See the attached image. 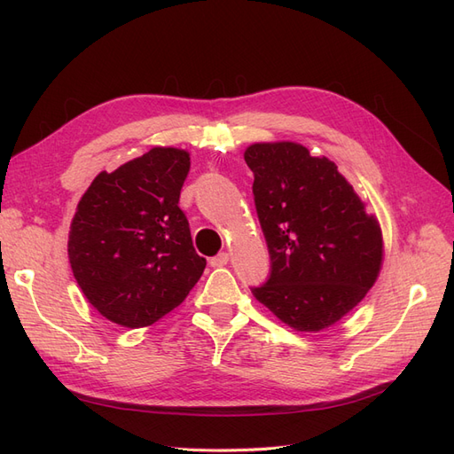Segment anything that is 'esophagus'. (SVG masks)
I'll return each mask as SVG.
<instances>
[{"instance_id": "34e87169", "label": "esophagus", "mask_w": 454, "mask_h": 454, "mask_svg": "<svg viewBox=\"0 0 454 454\" xmlns=\"http://www.w3.org/2000/svg\"><path fill=\"white\" fill-rule=\"evenodd\" d=\"M227 263H229V254H225V252L217 254L215 257L210 259V265H212V267H225Z\"/></svg>"}]
</instances>
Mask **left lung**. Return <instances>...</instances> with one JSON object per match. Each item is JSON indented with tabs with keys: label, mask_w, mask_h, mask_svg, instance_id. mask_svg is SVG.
Returning a JSON list of instances; mask_svg holds the SVG:
<instances>
[{
	"label": "left lung",
	"mask_w": 454,
	"mask_h": 454,
	"mask_svg": "<svg viewBox=\"0 0 454 454\" xmlns=\"http://www.w3.org/2000/svg\"><path fill=\"white\" fill-rule=\"evenodd\" d=\"M244 160L270 254V277L252 294L295 332L316 333L347 316L379 278L384 242L335 162L297 142H257Z\"/></svg>",
	"instance_id": "obj_1"
}]
</instances>
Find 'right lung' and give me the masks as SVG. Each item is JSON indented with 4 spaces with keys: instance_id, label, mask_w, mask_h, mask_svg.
<instances>
[{
    "instance_id": "obj_1",
    "label": "right lung",
    "mask_w": 454,
    "mask_h": 454,
    "mask_svg": "<svg viewBox=\"0 0 454 454\" xmlns=\"http://www.w3.org/2000/svg\"><path fill=\"white\" fill-rule=\"evenodd\" d=\"M189 167V151L157 145L100 172L81 197L67 257L81 292L109 322L155 324L202 277L206 259L177 206Z\"/></svg>"
}]
</instances>
